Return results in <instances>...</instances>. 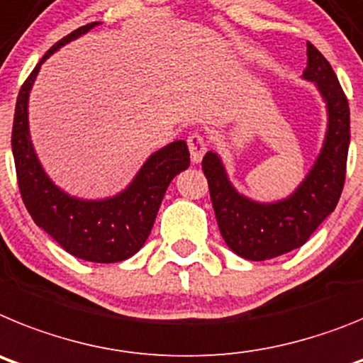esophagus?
I'll use <instances>...</instances> for the list:
<instances>
[{
	"mask_svg": "<svg viewBox=\"0 0 363 363\" xmlns=\"http://www.w3.org/2000/svg\"><path fill=\"white\" fill-rule=\"evenodd\" d=\"M188 150H190L191 160H194L195 164L201 162V159H203L204 153H206L208 150L206 138L201 133H191L190 137H188Z\"/></svg>",
	"mask_w": 363,
	"mask_h": 363,
	"instance_id": "34e87169",
	"label": "esophagus"
}]
</instances>
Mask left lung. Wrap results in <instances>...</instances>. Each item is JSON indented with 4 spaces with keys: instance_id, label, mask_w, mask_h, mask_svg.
<instances>
[{
    "instance_id": "1",
    "label": "left lung",
    "mask_w": 363,
    "mask_h": 363,
    "mask_svg": "<svg viewBox=\"0 0 363 363\" xmlns=\"http://www.w3.org/2000/svg\"><path fill=\"white\" fill-rule=\"evenodd\" d=\"M301 78L313 82L325 102L327 131L313 168L289 197L274 203L250 199L230 182L216 151H208L203 159L220 235L245 259H272L305 245L334 212L342 195L351 140L349 102L330 64L313 43H307V67Z\"/></svg>"
}]
</instances>
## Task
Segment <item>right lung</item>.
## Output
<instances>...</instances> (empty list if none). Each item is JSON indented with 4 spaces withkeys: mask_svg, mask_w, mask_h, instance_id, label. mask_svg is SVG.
Instances as JSON below:
<instances>
[{
    "mask_svg": "<svg viewBox=\"0 0 363 363\" xmlns=\"http://www.w3.org/2000/svg\"><path fill=\"white\" fill-rule=\"evenodd\" d=\"M99 21L72 30L47 50L21 86L12 125V155L21 199L30 217L60 247L78 259L118 263L144 247L162 197L175 175L190 166L184 140H175L151 153L121 194L106 199H80L50 181L29 131V94L42 64L60 47L89 33Z\"/></svg>",
    "mask_w": 363,
    "mask_h": 363,
    "instance_id": "add662e5",
    "label": "right lung"
}]
</instances>
